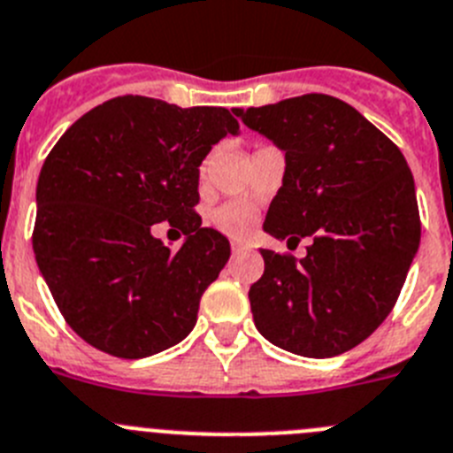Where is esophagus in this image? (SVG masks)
<instances>
[{
    "instance_id": "34e87169",
    "label": "esophagus",
    "mask_w": 453,
    "mask_h": 453,
    "mask_svg": "<svg viewBox=\"0 0 453 453\" xmlns=\"http://www.w3.org/2000/svg\"><path fill=\"white\" fill-rule=\"evenodd\" d=\"M231 249H234L235 254H242V251H251V247H249L247 242H240V240H234V242H231Z\"/></svg>"
}]
</instances>
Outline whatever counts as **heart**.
Segmentation results:
<instances>
[{"label": "heart", "mask_w": 453, "mask_h": 453, "mask_svg": "<svg viewBox=\"0 0 453 453\" xmlns=\"http://www.w3.org/2000/svg\"><path fill=\"white\" fill-rule=\"evenodd\" d=\"M213 222L226 235L242 238V235H247L249 231L254 229V211L244 202H229V204H222L215 211Z\"/></svg>", "instance_id": "1"}]
</instances>
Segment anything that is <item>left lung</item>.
Masks as SVG:
<instances>
[{"label": "left lung", "instance_id": "obj_1", "mask_svg": "<svg viewBox=\"0 0 453 453\" xmlns=\"http://www.w3.org/2000/svg\"><path fill=\"white\" fill-rule=\"evenodd\" d=\"M285 152L283 186L263 229L305 258L260 249L265 273L249 289L258 332L294 355H342L395 305L420 244L409 164L355 107L326 94L234 110Z\"/></svg>", "mask_w": 453, "mask_h": 453}]
</instances>
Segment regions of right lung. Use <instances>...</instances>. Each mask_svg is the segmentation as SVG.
<instances>
[{
  "mask_svg": "<svg viewBox=\"0 0 453 453\" xmlns=\"http://www.w3.org/2000/svg\"><path fill=\"white\" fill-rule=\"evenodd\" d=\"M238 130L224 107L116 96L53 145L37 180L33 251L58 310L89 346L141 359L188 337L231 256L229 240L195 213L199 165ZM164 219L187 234L177 255L151 235Z\"/></svg>",
  "mask_w": 453,
  "mask_h": 453,
  "instance_id": "add662e5",
  "label": "right lung"
}]
</instances>
